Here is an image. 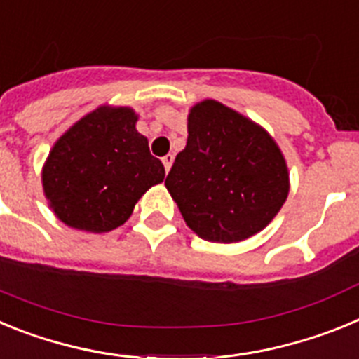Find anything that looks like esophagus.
<instances>
[{
  "mask_svg": "<svg viewBox=\"0 0 359 359\" xmlns=\"http://www.w3.org/2000/svg\"><path fill=\"white\" fill-rule=\"evenodd\" d=\"M172 161H174L172 154H167V156L161 158V163H163V167H165V170H167V172H169L170 167H172Z\"/></svg>",
  "mask_w": 359,
  "mask_h": 359,
  "instance_id": "34e87169",
  "label": "esophagus"
}]
</instances>
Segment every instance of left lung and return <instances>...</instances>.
<instances>
[{
	"label": "left lung",
	"instance_id": "left-lung-1",
	"mask_svg": "<svg viewBox=\"0 0 359 359\" xmlns=\"http://www.w3.org/2000/svg\"><path fill=\"white\" fill-rule=\"evenodd\" d=\"M187 129L165 180L187 226L212 243L259 233L290 194L278 145L259 123L210 98L190 109Z\"/></svg>",
	"mask_w": 359,
	"mask_h": 359
}]
</instances>
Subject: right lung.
<instances>
[{
    "label": "right lung",
    "mask_w": 359,
    "mask_h": 359,
    "mask_svg": "<svg viewBox=\"0 0 359 359\" xmlns=\"http://www.w3.org/2000/svg\"><path fill=\"white\" fill-rule=\"evenodd\" d=\"M131 107L100 106L53 144L43 190L53 214L72 228L102 233L131 217L136 201L163 182L165 169L136 131Z\"/></svg>",
    "instance_id": "1"
}]
</instances>
